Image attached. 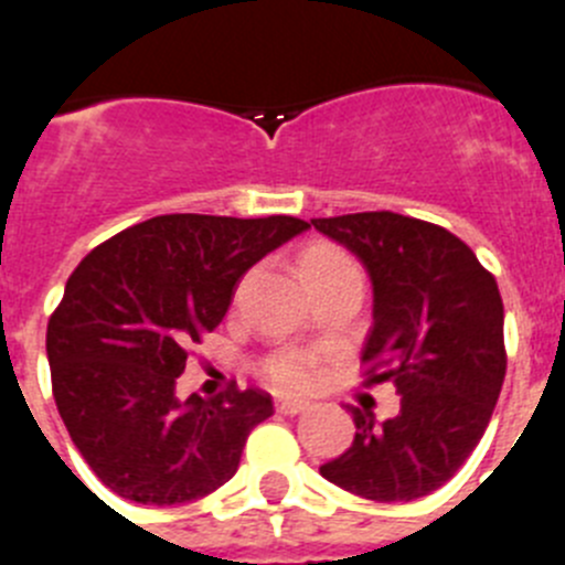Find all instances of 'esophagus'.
<instances>
[{
	"label": "esophagus",
	"instance_id": "1",
	"mask_svg": "<svg viewBox=\"0 0 565 565\" xmlns=\"http://www.w3.org/2000/svg\"><path fill=\"white\" fill-rule=\"evenodd\" d=\"M276 407H278V413H284V415H298V413H303V409H309V402H300V398H278Z\"/></svg>",
	"mask_w": 565,
	"mask_h": 565
}]
</instances>
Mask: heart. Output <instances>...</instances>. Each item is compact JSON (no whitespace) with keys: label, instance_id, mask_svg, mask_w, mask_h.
<instances>
[{"label":"heart","instance_id":"obj_1","mask_svg":"<svg viewBox=\"0 0 565 565\" xmlns=\"http://www.w3.org/2000/svg\"><path fill=\"white\" fill-rule=\"evenodd\" d=\"M340 262H348L345 253L340 247L329 245V242H315L309 245L307 250L300 253V273L309 276V273L320 270V267H329V265H340ZM267 379H270L276 387L281 390H303L312 384L315 379V362L309 360L307 354H289L276 356V360L267 362Z\"/></svg>","mask_w":565,"mask_h":565}]
</instances>
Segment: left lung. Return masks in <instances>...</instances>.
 <instances>
[{
	"label": "left lung",
	"mask_w": 565,
	"mask_h": 565,
	"mask_svg": "<svg viewBox=\"0 0 565 565\" xmlns=\"http://www.w3.org/2000/svg\"><path fill=\"white\" fill-rule=\"evenodd\" d=\"M371 276L367 382H393L402 413L351 407V449L320 466L329 482L373 502H413L449 482L477 449L502 393L504 307L497 278L440 225L393 211L312 220Z\"/></svg>",
	"instance_id": "8db88e82"
}]
</instances>
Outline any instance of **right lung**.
Segmentation results:
<instances>
[{
    "mask_svg": "<svg viewBox=\"0 0 565 565\" xmlns=\"http://www.w3.org/2000/svg\"><path fill=\"white\" fill-rule=\"evenodd\" d=\"M307 228L281 214H163L94 247L68 276L46 326L52 395L105 488L167 508L234 477L273 398L231 387L181 402L175 382L189 345L223 323L239 278Z\"/></svg>",
    "mask_w": 565,
    "mask_h": 565,
    "instance_id": "right-lung-1",
    "label": "right lung"
}]
</instances>
